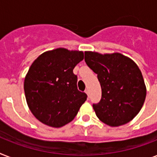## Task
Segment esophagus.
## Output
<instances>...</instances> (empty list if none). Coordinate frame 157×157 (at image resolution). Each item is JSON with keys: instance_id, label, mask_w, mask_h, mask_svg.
I'll use <instances>...</instances> for the list:
<instances>
[{"instance_id": "obj_1", "label": "esophagus", "mask_w": 157, "mask_h": 157, "mask_svg": "<svg viewBox=\"0 0 157 157\" xmlns=\"http://www.w3.org/2000/svg\"><path fill=\"white\" fill-rule=\"evenodd\" d=\"M85 92L87 94V95H89V94H90V90H89L88 89H87V90H85Z\"/></svg>"}]
</instances>
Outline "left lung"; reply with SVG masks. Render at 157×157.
I'll return each instance as SVG.
<instances>
[{
	"instance_id": "1",
	"label": "left lung",
	"mask_w": 157,
	"mask_h": 157,
	"mask_svg": "<svg viewBox=\"0 0 157 157\" xmlns=\"http://www.w3.org/2000/svg\"><path fill=\"white\" fill-rule=\"evenodd\" d=\"M85 61L102 89L99 103H94L96 116L110 126L129 122L140 112L146 98V86L139 67L119 53L101 54L85 52Z\"/></svg>"
}]
</instances>
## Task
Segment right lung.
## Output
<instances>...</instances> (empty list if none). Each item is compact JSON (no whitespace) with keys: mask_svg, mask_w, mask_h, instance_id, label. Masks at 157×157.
<instances>
[{"mask_svg":"<svg viewBox=\"0 0 157 157\" xmlns=\"http://www.w3.org/2000/svg\"><path fill=\"white\" fill-rule=\"evenodd\" d=\"M84 59L82 51L59 48L33 62L24 80L26 100L36 119L59 128L71 122L87 94L77 89L73 69Z\"/></svg>","mask_w":157,"mask_h":157,"instance_id":"add662e5","label":"right lung"}]
</instances>
